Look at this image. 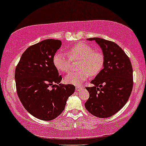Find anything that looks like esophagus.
Instances as JSON below:
<instances>
[{"label": "esophagus", "mask_w": 146, "mask_h": 146, "mask_svg": "<svg viewBox=\"0 0 146 146\" xmlns=\"http://www.w3.org/2000/svg\"><path fill=\"white\" fill-rule=\"evenodd\" d=\"M83 88V86H75V89H76V90H78L79 91V90H81V89Z\"/></svg>", "instance_id": "esophagus-1"}]
</instances>
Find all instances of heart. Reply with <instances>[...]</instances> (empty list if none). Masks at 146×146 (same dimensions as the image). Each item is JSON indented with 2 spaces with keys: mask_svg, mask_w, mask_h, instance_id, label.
Listing matches in <instances>:
<instances>
[{
  "mask_svg": "<svg viewBox=\"0 0 146 146\" xmlns=\"http://www.w3.org/2000/svg\"><path fill=\"white\" fill-rule=\"evenodd\" d=\"M67 55L62 51L56 53L54 64L58 71L67 73L70 70L72 60H79V70L69 73L65 76L67 83L79 85L86 81L90 75H98L104 65V55L102 51H96L87 44L77 43L67 50Z\"/></svg>",
  "mask_w": 146,
  "mask_h": 146,
  "instance_id": "1",
  "label": "heart"
}]
</instances>
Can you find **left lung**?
<instances>
[{"label": "left lung", "mask_w": 146, "mask_h": 146, "mask_svg": "<svg viewBox=\"0 0 146 146\" xmlns=\"http://www.w3.org/2000/svg\"><path fill=\"white\" fill-rule=\"evenodd\" d=\"M95 40L104 55V68L86 87L89 98L85 107L92 115L105 118L111 117L125 106L133 88V70L127 55L115 42L102 38Z\"/></svg>", "instance_id": "left-lung-1"}]
</instances>
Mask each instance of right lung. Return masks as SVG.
<instances>
[{"label":"right lung","mask_w":146,"mask_h":146,"mask_svg":"<svg viewBox=\"0 0 146 146\" xmlns=\"http://www.w3.org/2000/svg\"><path fill=\"white\" fill-rule=\"evenodd\" d=\"M61 44L60 40L48 39L29 46L15 69L19 98L26 110L40 120L57 117L74 92V85L59 84L62 76L55 67L54 56Z\"/></svg>","instance_id":"right-lung-1"}]
</instances>
